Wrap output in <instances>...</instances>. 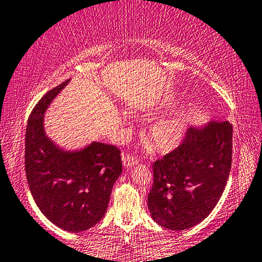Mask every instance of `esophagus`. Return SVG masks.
<instances>
[{
    "label": "esophagus",
    "mask_w": 262,
    "mask_h": 262,
    "mask_svg": "<svg viewBox=\"0 0 262 262\" xmlns=\"http://www.w3.org/2000/svg\"><path fill=\"white\" fill-rule=\"evenodd\" d=\"M122 161H123V166L124 167H133L135 166L136 164H138V158L136 157H133V156H123L122 158Z\"/></svg>",
    "instance_id": "1"
}]
</instances>
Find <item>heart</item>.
<instances>
[{
	"label": "heart",
	"mask_w": 262,
	"mask_h": 262,
	"mask_svg": "<svg viewBox=\"0 0 262 262\" xmlns=\"http://www.w3.org/2000/svg\"><path fill=\"white\" fill-rule=\"evenodd\" d=\"M185 122L178 116H166L152 124L149 140L159 152H168L182 142L185 135Z\"/></svg>",
	"instance_id": "b5f03b06"
}]
</instances>
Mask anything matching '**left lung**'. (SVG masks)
Wrapping results in <instances>:
<instances>
[{
	"label": "left lung",
	"mask_w": 262,
	"mask_h": 262,
	"mask_svg": "<svg viewBox=\"0 0 262 262\" xmlns=\"http://www.w3.org/2000/svg\"><path fill=\"white\" fill-rule=\"evenodd\" d=\"M231 156L233 126L228 121L190 127L183 142L153 164L147 198L152 219L176 231L205 220L226 187Z\"/></svg>",
	"instance_id": "left-lung-1"
}]
</instances>
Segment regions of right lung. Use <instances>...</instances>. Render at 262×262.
Returning a JSON list of instances; mask_svg holds the SVG:
<instances>
[{
    "instance_id": "1",
    "label": "right lung",
    "mask_w": 262,
    "mask_h": 262,
    "mask_svg": "<svg viewBox=\"0 0 262 262\" xmlns=\"http://www.w3.org/2000/svg\"><path fill=\"white\" fill-rule=\"evenodd\" d=\"M70 79L49 91L34 106L25 139V169L40 211L72 233L90 229L104 216L110 193L122 172L119 148L93 141L66 150L46 135L43 116Z\"/></svg>"
}]
</instances>
